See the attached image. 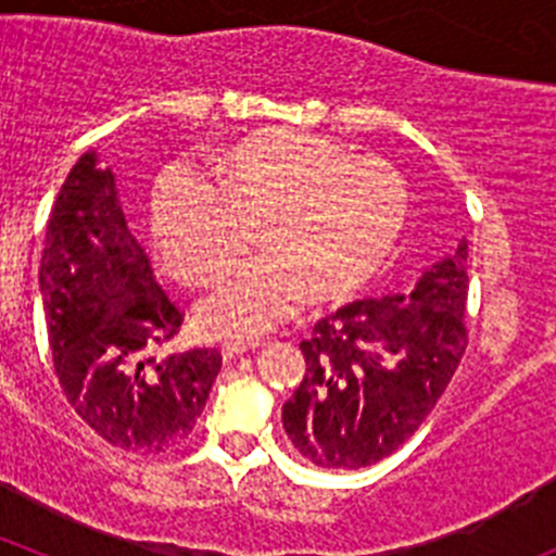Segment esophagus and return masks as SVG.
Wrapping results in <instances>:
<instances>
[{"label":"esophagus","mask_w":556,"mask_h":556,"mask_svg":"<svg viewBox=\"0 0 556 556\" xmlns=\"http://www.w3.org/2000/svg\"><path fill=\"white\" fill-rule=\"evenodd\" d=\"M258 348V342H225L223 348H219V353H223V358L228 362V358H236L242 356V353H250Z\"/></svg>","instance_id":"obj_1"}]
</instances>
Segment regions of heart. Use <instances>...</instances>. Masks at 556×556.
Instances as JSON below:
<instances>
[{"instance_id": "heart-1", "label": "heart", "mask_w": 556, "mask_h": 556, "mask_svg": "<svg viewBox=\"0 0 556 556\" xmlns=\"http://www.w3.org/2000/svg\"><path fill=\"white\" fill-rule=\"evenodd\" d=\"M214 186L169 172L152 194V239L175 278L211 281L258 225V258L211 289L194 323L211 337L250 339L314 301L358 292L404 230L409 191L387 161L351 159L312 132L264 127L211 164Z\"/></svg>"}]
</instances>
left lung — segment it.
<instances>
[{
	"label": "left lung",
	"mask_w": 556,
	"mask_h": 556,
	"mask_svg": "<svg viewBox=\"0 0 556 556\" xmlns=\"http://www.w3.org/2000/svg\"><path fill=\"white\" fill-rule=\"evenodd\" d=\"M468 242L424 269L412 292L348 303L301 342L306 376L283 431L317 468L356 470L390 456L424 424L459 365Z\"/></svg>",
	"instance_id": "8db88e82"
}]
</instances>
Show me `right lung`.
Wrapping results in <instances>:
<instances>
[{
    "instance_id": "right-lung-1",
    "label": "right lung",
    "mask_w": 556,
    "mask_h": 556,
    "mask_svg": "<svg viewBox=\"0 0 556 556\" xmlns=\"http://www.w3.org/2000/svg\"><path fill=\"white\" fill-rule=\"evenodd\" d=\"M38 289L68 404L102 440L132 454L184 443L223 367L219 351L144 358L180 326L125 219L119 178L83 152L63 180L43 239Z\"/></svg>"
}]
</instances>
